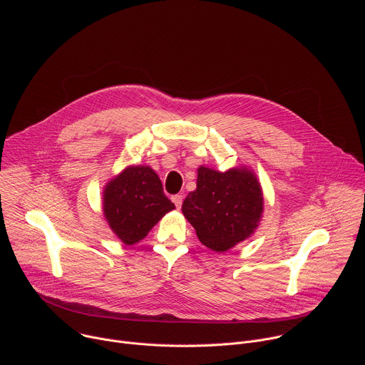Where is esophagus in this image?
Wrapping results in <instances>:
<instances>
[{"label":"esophagus","instance_id":"obj_1","mask_svg":"<svg viewBox=\"0 0 365 365\" xmlns=\"http://www.w3.org/2000/svg\"><path fill=\"white\" fill-rule=\"evenodd\" d=\"M172 200H173V203L176 205V207L179 210V207L182 206V202H183V195H182V193L173 195V196H172Z\"/></svg>","mask_w":365,"mask_h":365}]
</instances>
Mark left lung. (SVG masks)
Returning <instances> with one entry per match:
<instances>
[{
    "label": "left lung",
    "mask_w": 365,
    "mask_h": 365,
    "mask_svg": "<svg viewBox=\"0 0 365 365\" xmlns=\"http://www.w3.org/2000/svg\"><path fill=\"white\" fill-rule=\"evenodd\" d=\"M199 241L224 252L248 238L263 214V193L255 176L247 169L225 173L199 168L196 190L182 205Z\"/></svg>",
    "instance_id": "obj_1"
}]
</instances>
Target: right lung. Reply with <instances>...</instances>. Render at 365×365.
<instances>
[{"label": "right lung", "instance_id": "obj_1", "mask_svg": "<svg viewBox=\"0 0 365 365\" xmlns=\"http://www.w3.org/2000/svg\"><path fill=\"white\" fill-rule=\"evenodd\" d=\"M175 203L165 195L162 182L148 166H130L103 190V215L127 245L141 241Z\"/></svg>", "mask_w": 365, "mask_h": 365}]
</instances>
